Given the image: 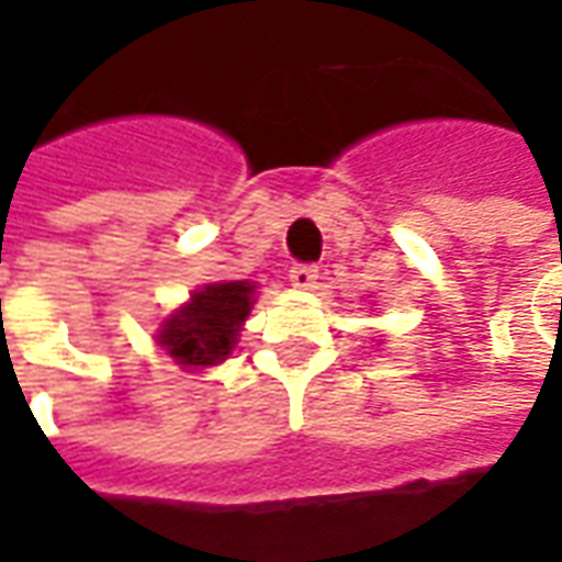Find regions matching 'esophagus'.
Instances as JSON below:
<instances>
[{
    "instance_id": "obj_1",
    "label": "esophagus",
    "mask_w": 562,
    "mask_h": 562,
    "mask_svg": "<svg viewBox=\"0 0 562 562\" xmlns=\"http://www.w3.org/2000/svg\"><path fill=\"white\" fill-rule=\"evenodd\" d=\"M316 280H318V268L313 265H294L289 270V282H292L294 289H316Z\"/></svg>"
}]
</instances>
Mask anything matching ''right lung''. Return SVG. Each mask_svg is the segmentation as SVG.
I'll list each match as a JSON object with an SVG mask.
<instances>
[{
  "label": "right lung",
  "instance_id": "1",
  "mask_svg": "<svg viewBox=\"0 0 562 562\" xmlns=\"http://www.w3.org/2000/svg\"><path fill=\"white\" fill-rule=\"evenodd\" d=\"M252 304V282H207L204 289H195L171 318H165L156 340L183 370L222 364L234 352Z\"/></svg>",
  "mask_w": 562,
  "mask_h": 562
}]
</instances>
